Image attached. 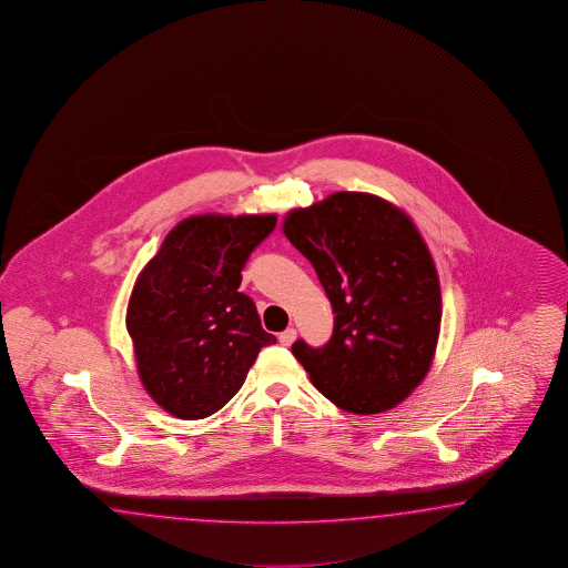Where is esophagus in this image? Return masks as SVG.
<instances>
[{"instance_id":"34e87169","label":"esophagus","mask_w":568,"mask_h":568,"mask_svg":"<svg viewBox=\"0 0 568 568\" xmlns=\"http://www.w3.org/2000/svg\"><path fill=\"white\" fill-rule=\"evenodd\" d=\"M277 339H280V344L282 346H291L292 342L296 339V329H286V332H282V334L277 335Z\"/></svg>"}]
</instances>
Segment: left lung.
I'll use <instances>...</instances> for the list:
<instances>
[{
	"label": "left lung",
	"instance_id": "left-lung-1",
	"mask_svg": "<svg viewBox=\"0 0 568 568\" xmlns=\"http://www.w3.org/2000/svg\"><path fill=\"white\" fill-rule=\"evenodd\" d=\"M282 231L334 308L323 348L292 344L313 385L352 414L404 402L433 364L443 313L437 267L414 222L377 195L337 191L288 212Z\"/></svg>",
	"mask_w": 568,
	"mask_h": 568
}]
</instances>
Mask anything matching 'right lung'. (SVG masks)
Here are the masks:
<instances>
[{
	"label": "right lung",
	"instance_id": "obj_1",
	"mask_svg": "<svg viewBox=\"0 0 568 568\" xmlns=\"http://www.w3.org/2000/svg\"><path fill=\"white\" fill-rule=\"evenodd\" d=\"M274 214L181 220L135 280L128 305L138 375L148 395L183 420L226 406L263 346L255 303L239 292L251 251L276 229Z\"/></svg>",
	"mask_w": 568,
	"mask_h": 568
}]
</instances>
